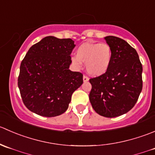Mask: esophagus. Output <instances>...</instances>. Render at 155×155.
<instances>
[{
    "label": "esophagus",
    "mask_w": 155,
    "mask_h": 155,
    "mask_svg": "<svg viewBox=\"0 0 155 155\" xmlns=\"http://www.w3.org/2000/svg\"><path fill=\"white\" fill-rule=\"evenodd\" d=\"M83 80H84V82H87V81H89V78L87 77V76L84 75V77H83Z\"/></svg>",
    "instance_id": "34e87169"
}]
</instances>
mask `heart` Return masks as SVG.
Wrapping results in <instances>:
<instances>
[{"instance_id": "1", "label": "heart", "mask_w": 155, "mask_h": 155, "mask_svg": "<svg viewBox=\"0 0 155 155\" xmlns=\"http://www.w3.org/2000/svg\"><path fill=\"white\" fill-rule=\"evenodd\" d=\"M77 56H72L71 61L80 68L81 62L86 63V70L90 75L99 77L109 68L112 59V50L108 44L87 41L79 46L76 51Z\"/></svg>"}]
</instances>
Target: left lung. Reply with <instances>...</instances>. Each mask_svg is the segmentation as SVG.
<instances>
[{"label":"left lung","instance_id":"obj_1","mask_svg":"<svg viewBox=\"0 0 155 155\" xmlns=\"http://www.w3.org/2000/svg\"><path fill=\"white\" fill-rule=\"evenodd\" d=\"M112 50L106 73L90 79V103L99 115L115 117L126 114L137 102L142 89V65L139 55L127 41L114 36L105 38Z\"/></svg>","mask_w":155,"mask_h":155}]
</instances>
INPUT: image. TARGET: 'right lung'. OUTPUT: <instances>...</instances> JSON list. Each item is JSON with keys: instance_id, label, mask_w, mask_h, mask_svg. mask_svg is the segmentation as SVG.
I'll return each mask as SVG.
<instances>
[{"instance_id": "right-lung-1", "label": "right lung", "mask_w": 155, "mask_h": 155, "mask_svg": "<svg viewBox=\"0 0 155 155\" xmlns=\"http://www.w3.org/2000/svg\"><path fill=\"white\" fill-rule=\"evenodd\" d=\"M74 47L70 38L48 36L30 47L18 78L21 97L28 109L48 117L68 109L71 95L83 84V74L69 69Z\"/></svg>"}]
</instances>
